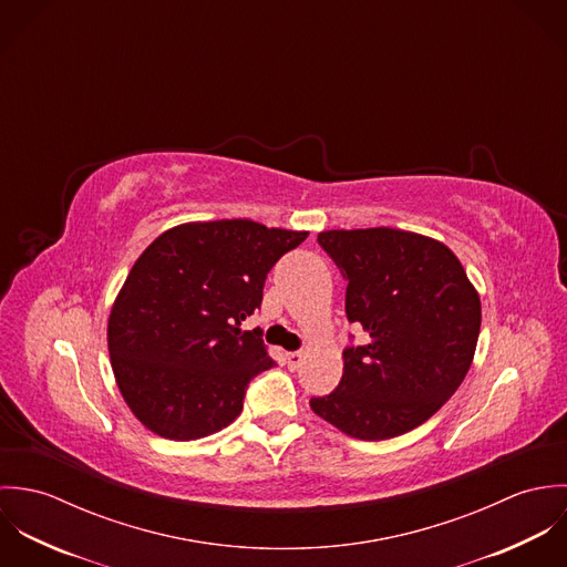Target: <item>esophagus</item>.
Segmentation results:
<instances>
[{
    "mask_svg": "<svg viewBox=\"0 0 567 567\" xmlns=\"http://www.w3.org/2000/svg\"><path fill=\"white\" fill-rule=\"evenodd\" d=\"M301 362H303V353H301V351H290V353H286V364H288L290 371H297V369L301 367Z\"/></svg>",
    "mask_w": 567,
    "mask_h": 567,
    "instance_id": "1",
    "label": "esophagus"
}]
</instances>
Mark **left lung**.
I'll use <instances>...</instances> for the list:
<instances>
[{
  "mask_svg": "<svg viewBox=\"0 0 567 567\" xmlns=\"http://www.w3.org/2000/svg\"><path fill=\"white\" fill-rule=\"evenodd\" d=\"M319 244L347 281L344 312L364 344H347L338 386L312 410L360 441L425 423L465 380L481 299L458 257L432 238L389 227L323 231Z\"/></svg>",
  "mask_w": 567,
  "mask_h": 567,
  "instance_id": "obj_1",
  "label": "left lung"
}]
</instances>
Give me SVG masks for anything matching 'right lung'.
<instances>
[{"mask_svg":"<svg viewBox=\"0 0 567 567\" xmlns=\"http://www.w3.org/2000/svg\"><path fill=\"white\" fill-rule=\"evenodd\" d=\"M306 238L252 220L189 223L140 255L109 317V353L148 430L194 441L243 412L248 382L275 360L259 329L240 324L261 306L270 268Z\"/></svg>","mask_w":567,"mask_h":567,"instance_id":"right-lung-1","label":"right lung"}]
</instances>
